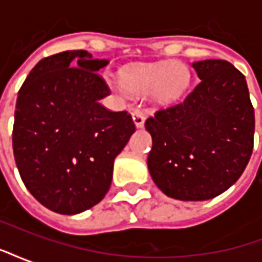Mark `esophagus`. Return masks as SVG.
<instances>
[{
  "label": "esophagus",
  "instance_id": "34e87169",
  "mask_svg": "<svg viewBox=\"0 0 262 262\" xmlns=\"http://www.w3.org/2000/svg\"><path fill=\"white\" fill-rule=\"evenodd\" d=\"M132 116H133V122H135V125H136L137 127H142V126L144 125L146 116H144V114H143L140 109H135Z\"/></svg>",
  "mask_w": 262,
  "mask_h": 262
}]
</instances>
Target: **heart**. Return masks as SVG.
Wrapping results in <instances>:
<instances>
[{"label": "heart", "instance_id": "obj_1", "mask_svg": "<svg viewBox=\"0 0 262 262\" xmlns=\"http://www.w3.org/2000/svg\"><path fill=\"white\" fill-rule=\"evenodd\" d=\"M191 73L180 61H159L137 64L120 73V85L127 94L142 97L151 92V97L161 103L177 101L187 91Z\"/></svg>", "mask_w": 262, "mask_h": 262}]
</instances>
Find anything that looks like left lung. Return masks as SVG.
<instances>
[{"mask_svg": "<svg viewBox=\"0 0 262 262\" xmlns=\"http://www.w3.org/2000/svg\"><path fill=\"white\" fill-rule=\"evenodd\" d=\"M192 67L199 84L144 123L153 139L147 165L167 196L206 201L229 189L246 170L255 118L246 77L231 63L203 60Z\"/></svg>", "mask_w": 262, "mask_h": 262, "instance_id": "left-lung-1", "label": "left lung"}]
</instances>
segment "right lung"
Segmentation results:
<instances>
[{
	"mask_svg": "<svg viewBox=\"0 0 262 262\" xmlns=\"http://www.w3.org/2000/svg\"><path fill=\"white\" fill-rule=\"evenodd\" d=\"M85 50L45 57L20 86L12 147L28 191L56 213L75 214L101 202L115 157L136 130L132 115L99 103L111 94Z\"/></svg>",
	"mask_w": 262,
	"mask_h": 262,
	"instance_id": "1",
	"label": "right lung"
}]
</instances>
